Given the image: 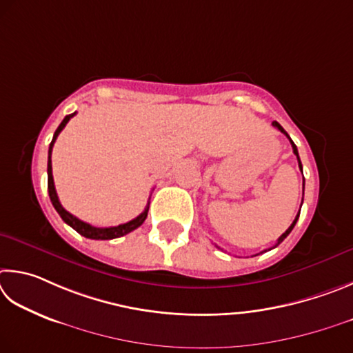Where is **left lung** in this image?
Wrapping results in <instances>:
<instances>
[{
  "label": "left lung",
  "mask_w": 353,
  "mask_h": 353,
  "mask_svg": "<svg viewBox=\"0 0 353 353\" xmlns=\"http://www.w3.org/2000/svg\"><path fill=\"white\" fill-rule=\"evenodd\" d=\"M273 127H276L277 130H279V132H282L283 134H285V136H287V138L290 139V142H292V147H293V153L296 154V158H298V164H299V169L302 170V164H301V159H299V153H298V148H296V145H294V142L292 141V138H290V136H288V133L285 132V130H283V128H282V125H281V123H279V122H276V121H274V122H273ZM301 206H302V205H301ZM299 214H301V211L298 212V215H296V219L293 220V223H292V225H290V228H288V230H287L285 232H283V234H282V236H281L279 239H277V243H276V246H277V245H279V243H282V242H283V239H287V236H288V234H290V232H292V230H293V228H294V225H296V221H298V219H299Z\"/></svg>",
  "instance_id": "left-lung-1"
}]
</instances>
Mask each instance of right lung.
<instances>
[{
	"instance_id": "add662e5",
	"label": "right lung",
	"mask_w": 353,
	"mask_h": 353,
	"mask_svg": "<svg viewBox=\"0 0 353 353\" xmlns=\"http://www.w3.org/2000/svg\"><path fill=\"white\" fill-rule=\"evenodd\" d=\"M74 114H76V113L65 116V119L61 121L59 128L55 130L51 144H49V152H48V192H49V199H51L52 206L55 208V211L59 212L61 220H63L66 225H70V226L72 228V230H76V231L80 234V236H83V237H86V239H92V240H111V239H117V237L125 236V234L134 231L136 228H139L142 223H144V220L147 219L148 205H150V201L147 203L145 209L138 215V217L133 219V220H130V221H127V223H123V225H117V226H111V228H96V226H91L90 223H85V221L79 220L77 217H74L72 214L68 212L66 209L60 205L59 196H57V192H55V186H54L51 154H52L54 142H55V139H57L59 133L61 132V130L65 128L68 121H70Z\"/></svg>"
}]
</instances>
